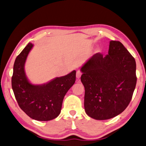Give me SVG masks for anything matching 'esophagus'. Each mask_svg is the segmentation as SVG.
Wrapping results in <instances>:
<instances>
[{
  "label": "esophagus",
  "mask_w": 146,
  "mask_h": 146,
  "mask_svg": "<svg viewBox=\"0 0 146 146\" xmlns=\"http://www.w3.org/2000/svg\"><path fill=\"white\" fill-rule=\"evenodd\" d=\"M81 75H82V72L80 70H78L76 71V78L79 79L81 77Z\"/></svg>",
  "instance_id": "1"
}]
</instances>
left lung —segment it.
I'll use <instances>...</instances> for the list:
<instances>
[{
	"instance_id": "left-lung-1",
	"label": "left lung",
	"mask_w": 146,
	"mask_h": 146,
	"mask_svg": "<svg viewBox=\"0 0 146 146\" xmlns=\"http://www.w3.org/2000/svg\"><path fill=\"white\" fill-rule=\"evenodd\" d=\"M80 70L88 116L104 120L126 109L137 83L136 62L120 42L110 41L108 54H94Z\"/></svg>"
}]
</instances>
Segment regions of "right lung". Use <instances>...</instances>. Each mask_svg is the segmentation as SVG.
<instances>
[{
  "instance_id": "obj_1",
  "label": "right lung",
  "mask_w": 146,
  "mask_h": 146,
  "mask_svg": "<svg viewBox=\"0 0 146 146\" xmlns=\"http://www.w3.org/2000/svg\"><path fill=\"white\" fill-rule=\"evenodd\" d=\"M33 47L28 43L16 58L12 88L19 106L28 116L38 121H49L61 113L64 97L75 82L76 71L56 77L47 84H31L25 74V64Z\"/></svg>"
}]
</instances>
